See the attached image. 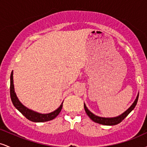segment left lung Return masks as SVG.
Instances as JSON below:
<instances>
[{
  "mask_svg": "<svg viewBox=\"0 0 147 147\" xmlns=\"http://www.w3.org/2000/svg\"><path fill=\"white\" fill-rule=\"evenodd\" d=\"M138 97H139V94H138L137 97H136V100L134 101V102L133 103V104L131 105L129 109L126 110L125 112H124L122 115H120L117 116V117H99V116L95 115V114H93L92 113H91L90 111L88 109V108L86 106V104H84V109H85V111L86 112V114L88 115V117L92 119L93 122L96 123H98V124H103V125H107V126H113V125H116V124L120 123L123 119L125 118L126 116L129 115L130 113L132 111L134 108L136 107V104H137L138 100Z\"/></svg>",
  "mask_w": 147,
  "mask_h": 147,
  "instance_id": "obj_1",
  "label": "left lung"
}]
</instances>
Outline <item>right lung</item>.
Masks as SVG:
<instances>
[{
    "instance_id": "right-lung-1",
    "label": "right lung",
    "mask_w": 147,
    "mask_h": 147,
    "mask_svg": "<svg viewBox=\"0 0 147 147\" xmlns=\"http://www.w3.org/2000/svg\"><path fill=\"white\" fill-rule=\"evenodd\" d=\"M10 97H11V102H12L15 108L19 112H21L27 119L34 122H48V121L55 119L59 114L61 111L62 107H63V102H62L61 106L57 110L47 114L38 113L35 112V111L32 110H30V109L25 107L23 104H21L19 99H18L17 96L16 95V92L14 91V80H13V71L11 72V76H10Z\"/></svg>"
}]
</instances>
